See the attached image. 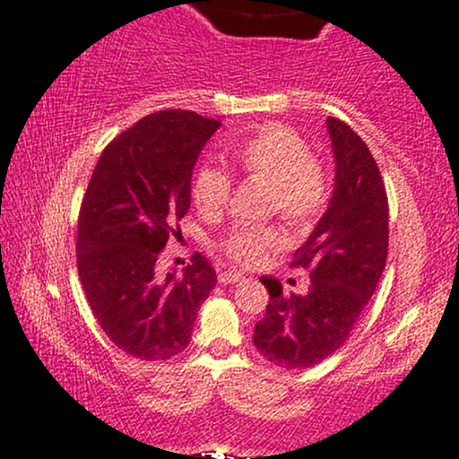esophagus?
Wrapping results in <instances>:
<instances>
[{
    "label": "esophagus",
    "instance_id": "1",
    "mask_svg": "<svg viewBox=\"0 0 459 459\" xmlns=\"http://www.w3.org/2000/svg\"><path fill=\"white\" fill-rule=\"evenodd\" d=\"M243 279H246V277H243L241 273H233V271H224V273L218 274V281H220V283H224V285L239 283V281H243Z\"/></svg>",
    "mask_w": 459,
    "mask_h": 459
}]
</instances>
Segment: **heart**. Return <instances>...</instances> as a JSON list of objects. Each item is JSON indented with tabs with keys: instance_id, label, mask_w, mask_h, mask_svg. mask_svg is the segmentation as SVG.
<instances>
[{
	"instance_id": "heart-1",
	"label": "heart",
	"mask_w": 459,
	"mask_h": 459,
	"mask_svg": "<svg viewBox=\"0 0 459 459\" xmlns=\"http://www.w3.org/2000/svg\"><path fill=\"white\" fill-rule=\"evenodd\" d=\"M230 157L243 174L271 186V210L291 224H308L319 216L329 197L327 174L313 159L308 144L291 127L264 124L252 136L230 146ZM191 197L205 216L220 213L229 204L230 178L224 169L201 163L193 172ZM283 243L277 226L237 224L220 246L239 264H258L266 252Z\"/></svg>"
}]
</instances>
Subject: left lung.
Here are the masks:
<instances>
[{
  "label": "left lung",
  "instance_id": "8db88e82",
  "mask_svg": "<svg viewBox=\"0 0 459 459\" xmlns=\"http://www.w3.org/2000/svg\"><path fill=\"white\" fill-rule=\"evenodd\" d=\"M327 134L333 191L291 262L310 271L308 291L287 296L277 279H260L271 302L255 323L254 346L287 371L315 368L344 344L386 266L388 199L376 159L344 121L327 117Z\"/></svg>",
  "mask_w": 459,
  "mask_h": 459
}]
</instances>
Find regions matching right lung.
I'll return each instance as SVG.
<instances>
[{
    "label": "right lung",
    "instance_id": "1",
    "mask_svg": "<svg viewBox=\"0 0 459 459\" xmlns=\"http://www.w3.org/2000/svg\"><path fill=\"white\" fill-rule=\"evenodd\" d=\"M220 126L180 108L136 121L102 151L79 210L77 271L91 313L115 346L143 361L185 351L216 287L201 254L182 274H163L157 260L180 235L195 163Z\"/></svg>",
    "mask_w": 459,
    "mask_h": 459
}]
</instances>
